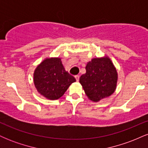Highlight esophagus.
Returning a JSON list of instances; mask_svg holds the SVG:
<instances>
[{
	"label": "esophagus",
	"instance_id": "esophagus-1",
	"mask_svg": "<svg viewBox=\"0 0 148 148\" xmlns=\"http://www.w3.org/2000/svg\"><path fill=\"white\" fill-rule=\"evenodd\" d=\"M75 79L76 80V81H79V75H76L75 76Z\"/></svg>",
	"mask_w": 148,
	"mask_h": 148
}]
</instances>
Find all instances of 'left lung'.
Masks as SVG:
<instances>
[{"label": "left lung", "mask_w": 148, "mask_h": 148, "mask_svg": "<svg viewBox=\"0 0 148 148\" xmlns=\"http://www.w3.org/2000/svg\"><path fill=\"white\" fill-rule=\"evenodd\" d=\"M86 73L81 76L79 82L88 99L97 102L114 92L118 82V72L108 56L95 58L88 62Z\"/></svg>", "instance_id": "obj_1"}]
</instances>
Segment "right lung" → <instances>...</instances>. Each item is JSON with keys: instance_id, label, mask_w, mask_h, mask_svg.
<instances>
[{"instance_id": "right-lung-1", "label": "right lung", "mask_w": 148, "mask_h": 148, "mask_svg": "<svg viewBox=\"0 0 148 148\" xmlns=\"http://www.w3.org/2000/svg\"><path fill=\"white\" fill-rule=\"evenodd\" d=\"M33 81L41 95L55 100L63 95L76 79L64 69L60 58H47L35 68Z\"/></svg>"}]
</instances>
